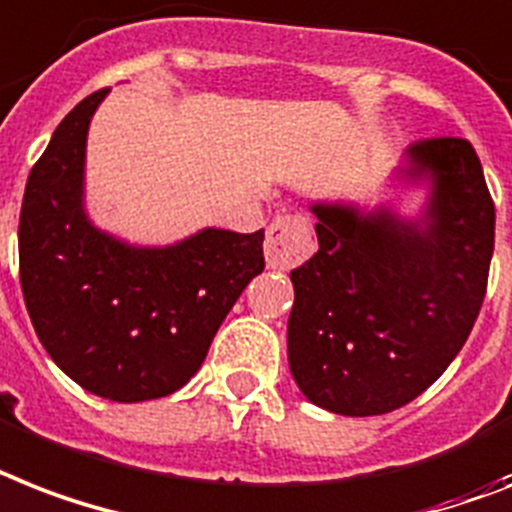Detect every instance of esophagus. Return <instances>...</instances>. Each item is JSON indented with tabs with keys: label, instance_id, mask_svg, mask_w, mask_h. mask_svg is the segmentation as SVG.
Listing matches in <instances>:
<instances>
[{
	"label": "esophagus",
	"instance_id": "esophagus-1",
	"mask_svg": "<svg viewBox=\"0 0 512 512\" xmlns=\"http://www.w3.org/2000/svg\"><path fill=\"white\" fill-rule=\"evenodd\" d=\"M313 252V236L305 215L281 213L270 223L265 239V260L268 268L289 270Z\"/></svg>",
	"mask_w": 512,
	"mask_h": 512
}]
</instances>
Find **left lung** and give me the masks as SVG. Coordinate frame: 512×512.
<instances>
[{"label": "left lung", "instance_id": "obj_1", "mask_svg": "<svg viewBox=\"0 0 512 512\" xmlns=\"http://www.w3.org/2000/svg\"><path fill=\"white\" fill-rule=\"evenodd\" d=\"M397 199H313L318 252L292 270L286 355L299 392L328 413H392L426 392L479 318L494 205L465 139L415 141ZM423 190L415 214L399 197Z\"/></svg>", "mask_w": 512, "mask_h": 512}]
</instances>
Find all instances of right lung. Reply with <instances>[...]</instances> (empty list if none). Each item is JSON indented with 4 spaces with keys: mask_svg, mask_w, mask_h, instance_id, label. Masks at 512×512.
<instances>
[{
    "mask_svg": "<svg viewBox=\"0 0 512 512\" xmlns=\"http://www.w3.org/2000/svg\"><path fill=\"white\" fill-rule=\"evenodd\" d=\"M110 89L54 128L20 210V284L39 342L86 392L144 402L178 392L244 286L263 273L265 231L199 228L149 247L110 234L86 210V139Z\"/></svg>",
    "mask_w": 512,
    "mask_h": 512,
    "instance_id": "right-lung-1",
    "label": "right lung"
}]
</instances>
